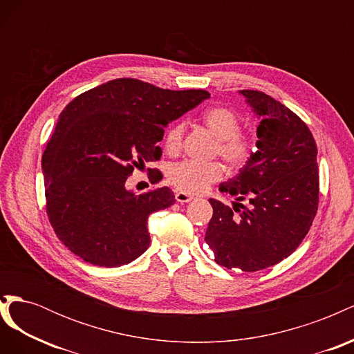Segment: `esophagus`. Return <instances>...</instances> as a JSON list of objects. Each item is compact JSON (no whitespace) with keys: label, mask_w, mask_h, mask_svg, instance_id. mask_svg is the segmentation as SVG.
Returning <instances> with one entry per match:
<instances>
[{"label":"esophagus","mask_w":354,"mask_h":354,"mask_svg":"<svg viewBox=\"0 0 354 354\" xmlns=\"http://www.w3.org/2000/svg\"><path fill=\"white\" fill-rule=\"evenodd\" d=\"M192 199H194V196L185 194V192H177V194H176V201L180 202V203H187Z\"/></svg>","instance_id":"1"}]
</instances>
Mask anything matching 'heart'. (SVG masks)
<instances>
[{"label": "heart", "instance_id": "1", "mask_svg": "<svg viewBox=\"0 0 354 354\" xmlns=\"http://www.w3.org/2000/svg\"><path fill=\"white\" fill-rule=\"evenodd\" d=\"M202 124L217 138L214 146V155H218L227 165L238 168L248 162L255 151L254 138L241 131L239 115L226 106H214L201 116ZM185 124L176 122L168 128L164 138L165 151L176 155L183 145ZM168 181L176 189L185 194H203L208 187L223 177V168L217 162H192L183 160L171 165L168 169Z\"/></svg>", "mask_w": 354, "mask_h": 354}]
</instances>
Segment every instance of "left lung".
Wrapping results in <instances>:
<instances>
[{"label":"left lung","instance_id":"1","mask_svg":"<svg viewBox=\"0 0 354 354\" xmlns=\"http://www.w3.org/2000/svg\"><path fill=\"white\" fill-rule=\"evenodd\" d=\"M241 94L261 120L257 152L220 186L239 202L230 208L209 199L205 242L217 264L257 272L291 255L312 227L319 205L317 147L306 122L285 104L263 91ZM246 197L250 209L240 203Z\"/></svg>","mask_w":354,"mask_h":354}]
</instances>
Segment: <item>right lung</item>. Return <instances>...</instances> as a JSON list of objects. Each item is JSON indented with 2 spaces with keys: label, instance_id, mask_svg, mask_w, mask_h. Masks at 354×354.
Instances as JSON below:
<instances>
[{
  "label": "right lung",
  "instance_id": "obj_1",
  "mask_svg": "<svg viewBox=\"0 0 354 354\" xmlns=\"http://www.w3.org/2000/svg\"><path fill=\"white\" fill-rule=\"evenodd\" d=\"M208 97L205 90L173 91L118 78L62 111L42 153V173L47 216L68 250L100 267L128 264L147 250V218L173 205L174 194L164 186L134 195L125 181L160 159L158 142L167 125ZM159 176L156 169L149 178L155 185Z\"/></svg>",
  "mask_w": 354,
  "mask_h": 354
}]
</instances>
